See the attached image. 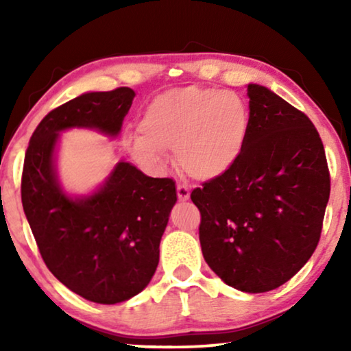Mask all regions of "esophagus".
<instances>
[{
	"mask_svg": "<svg viewBox=\"0 0 351 351\" xmlns=\"http://www.w3.org/2000/svg\"><path fill=\"white\" fill-rule=\"evenodd\" d=\"M177 196L180 201H189L190 199V190L185 185H177Z\"/></svg>",
	"mask_w": 351,
	"mask_h": 351,
	"instance_id": "34e87169",
	"label": "esophagus"
}]
</instances>
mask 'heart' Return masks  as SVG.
Listing matches in <instances>:
<instances>
[{"mask_svg":"<svg viewBox=\"0 0 351 351\" xmlns=\"http://www.w3.org/2000/svg\"><path fill=\"white\" fill-rule=\"evenodd\" d=\"M251 112L237 94L186 86L156 95L143 108L138 131L128 137V150L143 169L158 172L174 150L179 169L208 182L228 174L246 150Z\"/></svg>","mask_w":351,"mask_h":351,"instance_id":"1","label":"heart"}]
</instances>
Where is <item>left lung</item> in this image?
Wrapping results in <instances>:
<instances>
[{"mask_svg": "<svg viewBox=\"0 0 351 351\" xmlns=\"http://www.w3.org/2000/svg\"><path fill=\"white\" fill-rule=\"evenodd\" d=\"M251 134L228 174L191 191L204 261L225 285L258 294L289 281L318 246L330 179L305 113L247 84Z\"/></svg>", "mask_w": 351, "mask_h": 351, "instance_id": "left-lung-1", "label": "left lung"}]
</instances>
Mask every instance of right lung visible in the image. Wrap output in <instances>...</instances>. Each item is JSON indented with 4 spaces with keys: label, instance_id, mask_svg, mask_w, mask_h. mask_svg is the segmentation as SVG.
Segmentation results:
<instances>
[{
    "label": "right lung",
    "instance_id": "right-lung-1",
    "mask_svg": "<svg viewBox=\"0 0 351 351\" xmlns=\"http://www.w3.org/2000/svg\"><path fill=\"white\" fill-rule=\"evenodd\" d=\"M136 93H84L43 118L28 143L22 206L52 275L86 300L113 305L148 286L177 201L176 182L153 179L118 161L89 195L71 196L57 176V145L66 129L118 137Z\"/></svg>",
    "mask_w": 351,
    "mask_h": 351
}]
</instances>
